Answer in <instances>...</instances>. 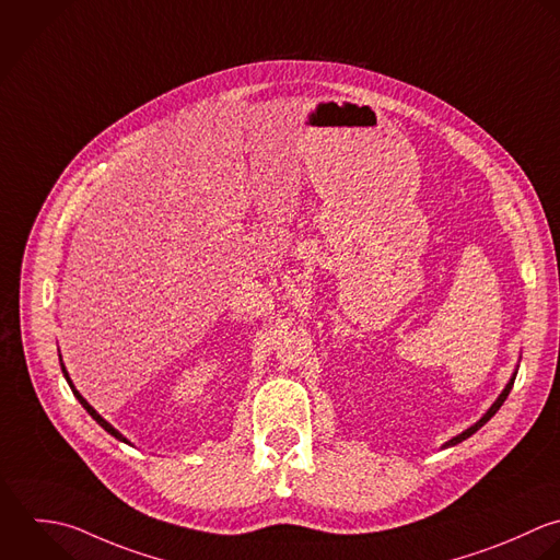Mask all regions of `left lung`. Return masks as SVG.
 I'll return each instance as SVG.
<instances>
[{
	"label": "left lung",
	"mask_w": 560,
	"mask_h": 560,
	"mask_svg": "<svg viewBox=\"0 0 560 560\" xmlns=\"http://www.w3.org/2000/svg\"><path fill=\"white\" fill-rule=\"evenodd\" d=\"M513 384H515V375H513V380H511V382H509V386H506V388H504V393H502V395H500V397H498V401H495V404H493V406H491V410H489V412H487V415H485V417H482V419H480V421H478V423H476V425H471V428H469V430H467V432H463V434H460V436H456V439H452V441H450V443H447V445H458V443H463V441H465V439H469V436H471V434H476V432H478V430H480V428H482V425H485V423H487V421H489V419H491V417H493V415H495V412H498V410H500V408H502V404H504V401H506V397H509V393H511V390H513Z\"/></svg>",
	"instance_id": "left-lung-1"
}]
</instances>
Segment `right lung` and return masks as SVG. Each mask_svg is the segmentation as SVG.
<instances>
[{"label": "right lung", "instance_id": "obj_1", "mask_svg": "<svg viewBox=\"0 0 560 560\" xmlns=\"http://www.w3.org/2000/svg\"><path fill=\"white\" fill-rule=\"evenodd\" d=\"M60 369H62V375H65V380H67L69 388L73 390L75 399L82 404V408H84V410H86V412H89V415H91V417H93V419H95V421H97V423H100V425H102V428H104V430H106L110 436H115V439H117V441H121V443H128V441H126V439H124V436H121V434H119V432H117L113 425H108V423H106V421H104V419H102V417H100V415H97V412H95V410H93V408H91V406H89V404L82 399V395H80V393L73 388V384H71V380H69V375H67V371H65V366H62V364H60ZM128 445H130V443H128Z\"/></svg>", "mask_w": 560, "mask_h": 560}]
</instances>
